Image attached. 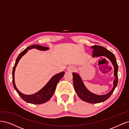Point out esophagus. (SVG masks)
Wrapping results in <instances>:
<instances>
[{
	"label": "esophagus",
	"mask_w": 129,
	"mask_h": 129,
	"mask_svg": "<svg viewBox=\"0 0 129 129\" xmlns=\"http://www.w3.org/2000/svg\"><path fill=\"white\" fill-rule=\"evenodd\" d=\"M75 68L74 67V66H69V67H68V68H67V71L70 72H72L74 71V70H75Z\"/></svg>",
	"instance_id": "obj_1"
}]
</instances>
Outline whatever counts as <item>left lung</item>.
I'll return each mask as SVG.
<instances>
[{
	"mask_svg": "<svg viewBox=\"0 0 129 129\" xmlns=\"http://www.w3.org/2000/svg\"><path fill=\"white\" fill-rule=\"evenodd\" d=\"M90 48L92 49V57H107L111 61L114 66L115 79L113 81V87L111 90L106 94H96L89 90L84 85L81 77L77 73H72L73 84L77 95L81 100L90 103H99L103 102L108 99L117 87L118 83V65L114 54L107 49L100 46H93Z\"/></svg>",
	"mask_w": 129,
	"mask_h": 129,
	"instance_id": "8db88e82",
	"label": "left lung"
}]
</instances>
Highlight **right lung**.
Returning a JSON list of instances; mask_svg holds the SVG:
<instances>
[{
	"label": "right lung",
	"instance_id": "obj_1",
	"mask_svg": "<svg viewBox=\"0 0 129 129\" xmlns=\"http://www.w3.org/2000/svg\"><path fill=\"white\" fill-rule=\"evenodd\" d=\"M33 48L37 49L39 50H41V51H46V50H48L49 49V47H46L38 45H33L28 47L26 48L24 50H23L21 53L19 54V56L17 58L16 61H15V63L13 68L12 82L13 87L15 90L17 91L19 95L21 97V99L23 100H24L25 102L27 103L31 104H40L47 102L51 99V97L53 96L54 92H55L57 83L64 75V72H62L60 73L56 74L55 75H54L44 87L41 89L39 91H38L36 93H34V94L26 95L21 92L18 89L15 83L14 74L15 68H16L18 62L19 60L21 59V58L24 56L26 53H27L28 50L32 49Z\"/></svg>",
	"mask_w": 129,
	"mask_h": 129
}]
</instances>
